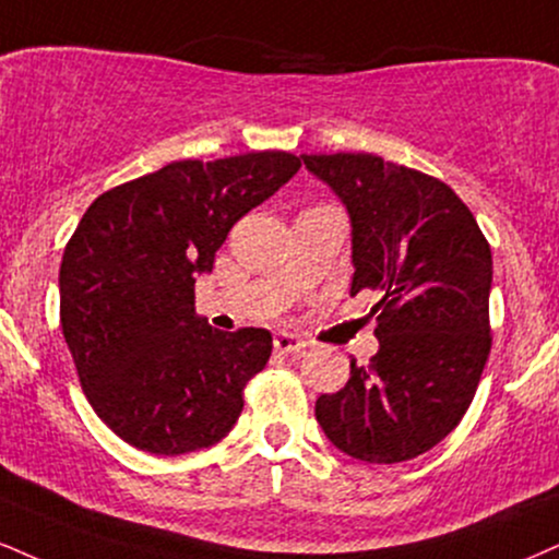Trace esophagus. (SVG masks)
I'll use <instances>...</instances> for the list:
<instances>
[{
  "label": "esophagus",
  "instance_id": "obj_1",
  "mask_svg": "<svg viewBox=\"0 0 559 559\" xmlns=\"http://www.w3.org/2000/svg\"><path fill=\"white\" fill-rule=\"evenodd\" d=\"M273 348L278 354H294V356H299V354H305V348H307V344L305 341H299L297 335H292V333H278L273 338Z\"/></svg>",
  "mask_w": 559,
  "mask_h": 559
}]
</instances>
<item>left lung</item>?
Segmentation results:
<instances>
[{
	"label": "left lung",
	"mask_w": 559,
	"mask_h": 559,
	"mask_svg": "<svg viewBox=\"0 0 559 559\" xmlns=\"http://www.w3.org/2000/svg\"><path fill=\"white\" fill-rule=\"evenodd\" d=\"M352 215V297L380 301V352L314 403L335 448L367 463L432 450L472 406L492 333V252L445 181L372 153L301 156Z\"/></svg>",
	"instance_id": "1"
}]
</instances>
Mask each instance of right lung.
<instances>
[{
    "label": "right lung",
    "mask_w": 559,
    "mask_h": 559,
    "mask_svg": "<svg viewBox=\"0 0 559 559\" xmlns=\"http://www.w3.org/2000/svg\"><path fill=\"white\" fill-rule=\"evenodd\" d=\"M301 169L286 151L174 160L98 194L67 241L59 318L98 419L132 448L181 455L215 445L271 359L265 328L215 331L194 278L226 234Z\"/></svg>",
    "instance_id": "add662e5"
}]
</instances>
